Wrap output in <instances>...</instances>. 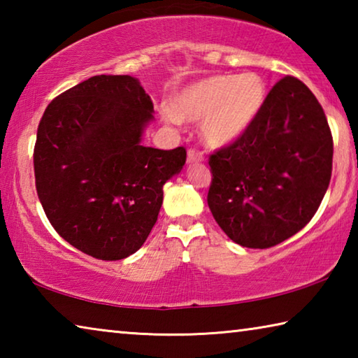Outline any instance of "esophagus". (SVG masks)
Masks as SVG:
<instances>
[{
	"mask_svg": "<svg viewBox=\"0 0 358 358\" xmlns=\"http://www.w3.org/2000/svg\"><path fill=\"white\" fill-rule=\"evenodd\" d=\"M203 155L196 148L187 150V164H194V162H202Z\"/></svg>",
	"mask_w": 358,
	"mask_h": 358,
	"instance_id": "obj_1",
	"label": "esophagus"
}]
</instances>
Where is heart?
<instances>
[{"label": "heart", "mask_w": 358, "mask_h": 358, "mask_svg": "<svg viewBox=\"0 0 358 358\" xmlns=\"http://www.w3.org/2000/svg\"><path fill=\"white\" fill-rule=\"evenodd\" d=\"M265 99L266 88L259 74L211 76L185 87L162 113L171 123L201 121L203 141L211 147H226L251 128Z\"/></svg>", "instance_id": "b5f03b06"}]
</instances>
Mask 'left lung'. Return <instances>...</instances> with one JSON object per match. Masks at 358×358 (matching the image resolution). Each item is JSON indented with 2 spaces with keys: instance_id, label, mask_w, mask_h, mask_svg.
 <instances>
[{
  "instance_id": "8db88e82",
  "label": "left lung",
  "mask_w": 358,
  "mask_h": 358,
  "mask_svg": "<svg viewBox=\"0 0 358 358\" xmlns=\"http://www.w3.org/2000/svg\"><path fill=\"white\" fill-rule=\"evenodd\" d=\"M333 138L322 106L286 76L238 141L210 156L208 207L227 237L265 250L311 221L331 178Z\"/></svg>"
}]
</instances>
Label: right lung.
Here are the masks:
<instances>
[{
  "instance_id": "obj_1",
  "label": "right lung",
  "mask_w": 358,
  "mask_h": 358,
  "mask_svg": "<svg viewBox=\"0 0 358 358\" xmlns=\"http://www.w3.org/2000/svg\"><path fill=\"white\" fill-rule=\"evenodd\" d=\"M153 102L131 76H94L47 106L34 145L36 191L53 229L88 256L120 260L157 221L183 147L142 145Z\"/></svg>"
}]
</instances>
